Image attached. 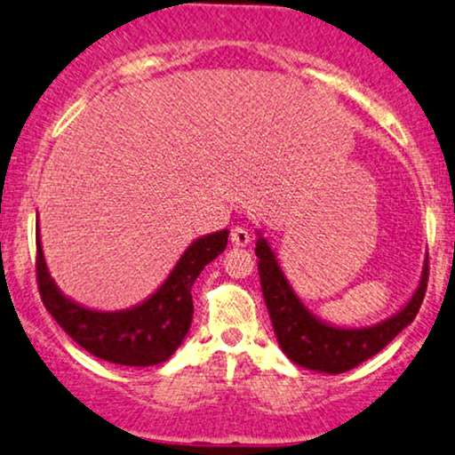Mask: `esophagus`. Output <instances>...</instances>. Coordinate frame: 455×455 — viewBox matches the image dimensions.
I'll list each match as a JSON object with an SVG mask.
<instances>
[{
	"label": "esophagus",
	"mask_w": 455,
	"mask_h": 455,
	"mask_svg": "<svg viewBox=\"0 0 455 455\" xmlns=\"http://www.w3.org/2000/svg\"><path fill=\"white\" fill-rule=\"evenodd\" d=\"M231 243H233L235 247H245V245H250V243H251V235H250V231H247V228H243V227H235L233 231H231Z\"/></svg>",
	"instance_id": "34e87169"
}]
</instances>
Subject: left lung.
Instances as JSON below:
<instances>
[{
	"instance_id": "1",
	"label": "left lung",
	"mask_w": 455,
	"mask_h": 455,
	"mask_svg": "<svg viewBox=\"0 0 455 455\" xmlns=\"http://www.w3.org/2000/svg\"><path fill=\"white\" fill-rule=\"evenodd\" d=\"M256 256L262 296L279 347L287 359L313 371L342 373L380 353L396 333L403 331L416 319L427 294L428 254L424 258L422 275L411 298L395 315L367 327L331 325L304 307L300 296L287 281L277 254L260 231L256 241Z\"/></svg>"
}]
</instances>
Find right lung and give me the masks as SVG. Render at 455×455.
<instances>
[{
    "label": "right lung",
    "instance_id": "1",
    "mask_svg": "<svg viewBox=\"0 0 455 455\" xmlns=\"http://www.w3.org/2000/svg\"><path fill=\"white\" fill-rule=\"evenodd\" d=\"M228 228L195 239L147 300L124 310H94L71 300L52 279L37 222V283L44 307L90 355L115 365L148 367L168 361L193 321L191 287L205 264L227 247Z\"/></svg>",
    "mask_w": 455,
    "mask_h": 455
}]
</instances>
